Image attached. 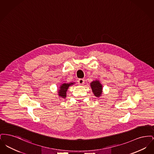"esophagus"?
<instances>
[{
    "mask_svg": "<svg viewBox=\"0 0 154 154\" xmlns=\"http://www.w3.org/2000/svg\"><path fill=\"white\" fill-rule=\"evenodd\" d=\"M78 82L80 85H83L84 84V80L82 79H80L78 80Z\"/></svg>",
    "mask_w": 154,
    "mask_h": 154,
    "instance_id": "esophagus-1",
    "label": "esophagus"
}]
</instances>
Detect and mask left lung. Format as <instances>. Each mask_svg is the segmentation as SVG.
<instances>
[{"label":"left lung","mask_w":154,"mask_h":154,"mask_svg":"<svg viewBox=\"0 0 154 154\" xmlns=\"http://www.w3.org/2000/svg\"><path fill=\"white\" fill-rule=\"evenodd\" d=\"M91 87L94 95L96 97H99L102 93V85L99 81H94L91 83Z\"/></svg>","instance_id":"1"}]
</instances>
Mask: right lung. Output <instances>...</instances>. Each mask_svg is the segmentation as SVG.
Listing matches in <instances>:
<instances>
[{"label": "right lung", "mask_w": 154, "mask_h": 154, "mask_svg": "<svg viewBox=\"0 0 154 154\" xmlns=\"http://www.w3.org/2000/svg\"><path fill=\"white\" fill-rule=\"evenodd\" d=\"M73 83H72V82L69 83V84L65 83V84H62L59 88V90L58 91L59 95L60 96V97H63V98L65 97L66 96V91H67V89L69 87L70 85H73Z\"/></svg>", "instance_id": "1"}]
</instances>
